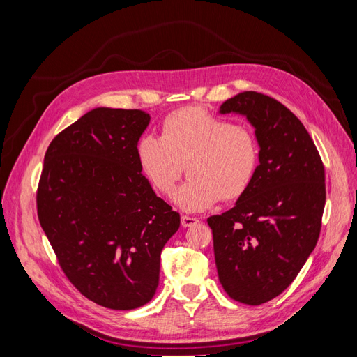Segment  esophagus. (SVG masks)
<instances>
[{
  "instance_id": "obj_1",
  "label": "esophagus",
  "mask_w": 357,
  "mask_h": 357,
  "mask_svg": "<svg viewBox=\"0 0 357 357\" xmlns=\"http://www.w3.org/2000/svg\"><path fill=\"white\" fill-rule=\"evenodd\" d=\"M199 223V219L198 218H192V215H181V225L185 226V228H189V226H193Z\"/></svg>"
}]
</instances>
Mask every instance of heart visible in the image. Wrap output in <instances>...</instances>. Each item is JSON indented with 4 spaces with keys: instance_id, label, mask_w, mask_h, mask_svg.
Returning <instances> with one entry per match:
<instances>
[{
    "instance_id": "b5f03b06",
    "label": "heart",
    "mask_w": 357,
    "mask_h": 357,
    "mask_svg": "<svg viewBox=\"0 0 357 357\" xmlns=\"http://www.w3.org/2000/svg\"><path fill=\"white\" fill-rule=\"evenodd\" d=\"M137 159L152 186L165 197L183 172L190 178L176 202L186 211H204L220 199L235 201L252 188L259 167L255 132L202 109H181L165 117L160 137L143 135Z\"/></svg>"
}]
</instances>
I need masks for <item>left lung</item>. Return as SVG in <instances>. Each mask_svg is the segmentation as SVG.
Listing matches in <instances>:
<instances>
[{
    "instance_id": "obj_1",
    "label": "left lung",
    "mask_w": 357,
    "mask_h": 357,
    "mask_svg": "<svg viewBox=\"0 0 357 357\" xmlns=\"http://www.w3.org/2000/svg\"><path fill=\"white\" fill-rule=\"evenodd\" d=\"M256 129L259 167L235 207L207 219L219 280L232 299L261 305L286 290L317 244L325 167L305 126L282 102L245 91L220 105Z\"/></svg>"
}]
</instances>
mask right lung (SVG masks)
Listing matches in <instances>:
<instances>
[{"label":"right lung","mask_w":357,"mask_h":357,"mask_svg":"<svg viewBox=\"0 0 357 357\" xmlns=\"http://www.w3.org/2000/svg\"><path fill=\"white\" fill-rule=\"evenodd\" d=\"M150 122L143 110L100 107L47 147L37 214L63 274L105 308L134 310L153 298L160 252L180 214L156 197L137 159Z\"/></svg>","instance_id":"1"}]
</instances>
